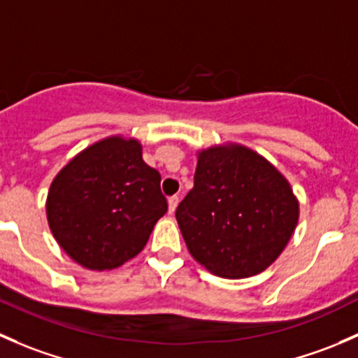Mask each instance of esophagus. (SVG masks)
<instances>
[{"label":"esophagus","instance_id":"esophagus-1","mask_svg":"<svg viewBox=\"0 0 358 358\" xmlns=\"http://www.w3.org/2000/svg\"><path fill=\"white\" fill-rule=\"evenodd\" d=\"M179 203V196H171L169 198V213H174L176 212V206Z\"/></svg>","mask_w":358,"mask_h":358}]
</instances>
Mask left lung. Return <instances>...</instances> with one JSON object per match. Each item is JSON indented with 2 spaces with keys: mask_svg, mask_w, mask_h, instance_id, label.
Masks as SVG:
<instances>
[{
  "mask_svg": "<svg viewBox=\"0 0 358 358\" xmlns=\"http://www.w3.org/2000/svg\"><path fill=\"white\" fill-rule=\"evenodd\" d=\"M176 219L194 260L219 278L243 279L281 255L296 227L298 201L259 153L213 146L198 153L194 186Z\"/></svg>",
  "mask_w": 358,
  "mask_h": 358,
  "instance_id": "obj_1",
  "label": "left lung"
}]
</instances>
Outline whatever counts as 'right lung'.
Segmentation results:
<instances>
[{
    "instance_id": "right-lung-1",
    "label": "right lung",
    "mask_w": 358,
    "mask_h": 358,
    "mask_svg": "<svg viewBox=\"0 0 358 358\" xmlns=\"http://www.w3.org/2000/svg\"><path fill=\"white\" fill-rule=\"evenodd\" d=\"M141 145L119 136L90 146L60 171L48 193V224L65 253L110 271L145 248L169 205Z\"/></svg>"
}]
</instances>
